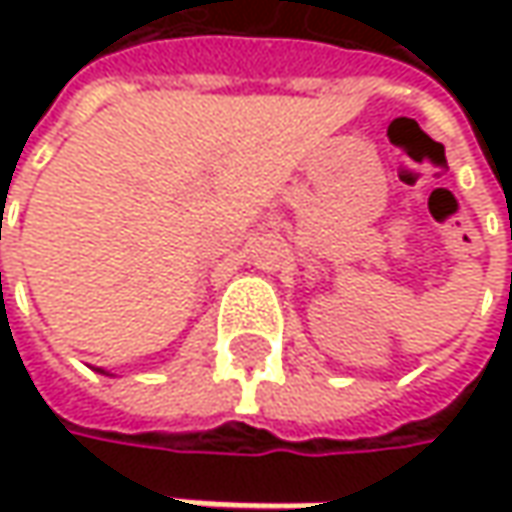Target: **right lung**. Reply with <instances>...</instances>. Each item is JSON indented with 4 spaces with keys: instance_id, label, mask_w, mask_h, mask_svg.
I'll return each mask as SVG.
<instances>
[{
    "instance_id": "obj_1",
    "label": "right lung",
    "mask_w": 512,
    "mask_h": 512,
    "mask_svg": "<svg viewBox=\"0 0 512 512\" xmlns=\"http://www.w3.org/2000/svg\"><path fill=\"white\" fill-rule=\"evenodd\" d=\"M96 370H99V373H105V376H113V373H108V370H102V367H96Z\"/></svg>"
}]
</instances>
